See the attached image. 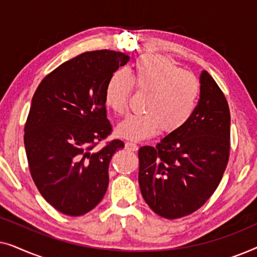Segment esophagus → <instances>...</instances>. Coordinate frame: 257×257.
Returning a JSON list of instances; mask_svg holds the SVG:
<instances>
[{
  "instance_id": "1",
  "label": "esophagus",
  "mask_w": 257,
  "mask_h": 257,
  "mask_svg": "<svg viewBox=\"0 0 257 257\" xmlns=\"http://www.w3.org/2000/svg\"><path fill=\"white\" fill-rule=\"evenodd\" d=\"M125 149L128 151H137L138 150V145H137L136 143L127 142V143H125Z\"/></svg>"
}]
</instances>
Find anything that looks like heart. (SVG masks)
<instances>
[{"mask_svg": "<svg viewBox=\"0 0 257 257\" xmlns=\"http://www.w3.org/2000/svg\"><path fill=\"white\" fill-rule=\"evenodd\" d=\"M133 86L149 92L142 114H130L117 126V135L128 140H144L160 131L173 133L187 124L200 96V83L191 72L161 56H143L128 72L117 71L105 87V104L122 114Z\"/></svg>", "mask_w": 257, "mask_h": 257, "instance_id": "obj_1", "label": "heart"}]
</instances>
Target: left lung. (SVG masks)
Segmentation results:
<instances>
[{"label": "left lung", "instance_id": "left-lung-1", "mask_svg": "<svg viewBox=\"0 0 257 257\" xmlns=\"http://www.w3.org/2000/svg\"><path fill=\"white\" fill-rule=\"evenodd\" d=\"M230 112L213 77L200 76V99L184 127L156 147L139 149V186L150 208L165 219L189 215L219 186L229 159Z\"/></svg>", "mask_w": 257, "mask_h": 257}]
</instances>
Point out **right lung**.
I'll return each mask as SVG.
<instances>
[{
    "instance_id": "1",
    "label": "right lung",
    "mask_w": 257,
    "mask_h": 257,
    "mask_svg": "<svg viewBox=\"0 0 257 257\" xmlns=\"http://www.w3.org/2000/svg\"><path fill=\"white\" fill-rule=\"evenodd\" d=\"M128 59L112 50L84 52L44 77L31 100L24 126L31 177L47 202L65 215H84L106 193L108 164L124 143L94 147L112 132L105 87Z\"/></svg>"
}]
</instances>
